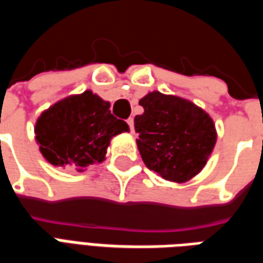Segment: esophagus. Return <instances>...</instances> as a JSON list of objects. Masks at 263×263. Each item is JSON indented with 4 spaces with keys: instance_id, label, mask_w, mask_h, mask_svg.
I'll list each match as a JSON object with an SVG mask.
<instances>
[{
    "instance_id": "1",
    "label": "esophagus",
    "mask_w": 263,
    "mask_h": 263,
    "mask_svg": "<svg viewBox=\"0 0 263 263\" xmlns=\"http://www.w3.org/2000/svg\"><path fill=\"white\" fill-rule=\"evenodd\" d=\"M126 122H128V125L131 128V132H134V118H129Z\"/></svg>"
}]
</instances>
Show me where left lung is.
Segmentation results:
<instances>
[{
    "instance_id": "1",
    "label": "left lung",
    "mask_w": 263,
    "mask_h": 263,
    "mask_svg": "<svg viewBox=\"0 0 263 263\" xmlns=\"http://www.w3.org/2000/svg\"><path fill=\"white\" fill-rule=\"evenodd\" d=\"M135 117L139 154L148 169L165 180L184 183L203 171L217 142L213 118L177 96L148 92Z\"/></svg>"
}]
</instances>
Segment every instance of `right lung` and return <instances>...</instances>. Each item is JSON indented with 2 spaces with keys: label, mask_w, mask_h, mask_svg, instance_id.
<instances>
[{
  "label": "right lung",
  "mask_w": 263,
  "mask_h": 263,
  "mask_svg": "<svg viewBox=\"0 0 263 263\" xmlns=\"http://www.w3.org/2000/svg\"><path fill=\"white\" fill-rule=\"evenodd\" d=\"M109 103L91 90L74 94L45 109L35 124L39 151L50 165L84 172L105 159L111 138L128 132Z\"/></svg>",
  "instance_id": "add662e5"
}]
</instances>
